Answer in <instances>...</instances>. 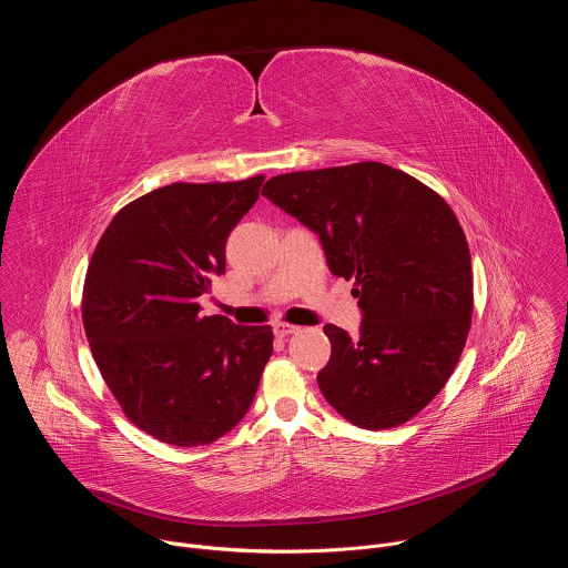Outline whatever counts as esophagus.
<instances>
[{
  "label": "esophagus",
  "instance_id": "1",
  "mask_svg": "<svg viewBox=\"0 0 568 568\" xmlns=\"http://www.w3.org/2000/svg\"><path fill=\"white\" fill-rule=\"evenodd\" d=\"M294 333H298V328L292 326V323H285V321L274 323V335H276V337H290V335H294Z\"/></svg>",
  "mask_w": 568,
  "mask_h": 568
}]
</instances>
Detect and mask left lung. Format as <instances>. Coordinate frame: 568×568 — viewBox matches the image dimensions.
Here are the masks:
<instances>
[{"instance_id": "8db88e82", "label": "left lung", "mask_w": 568, "mask_h": 568, "mask_svg": "<svg viewBox=\"0 0 568 568\" xmlns=\"http://www.w3.org/2000/svg\"><path fill=\"white\" fill-rule=\"evenodd\" d=\"M263 195L318 233L335 276L355 281L359 337L328 323L316 375L328 404L362 429L420 414L454 373L471 326V261L449 204L379 161L276 175Z\"/></svg>"}]
</instances>
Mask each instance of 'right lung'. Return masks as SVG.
Returning a JSON list of instances; mask_svg holds the SVG:
<instances>
[{
    "instance_id": "1",
    "label": "right lung",
    "mask_w": 568,
    "mask_h": 568,
    "mask_svg": "<svg viewBox=\"0 0 568 568\" xmlns=\"http://www.w3.org/2000/svg\"><path fill=\"white\" fill-rule=\"evenodd\" d=\"M263 180L154 189L114 215L92 254L83 326L94 362L128 420L161 443L197 447L231 432L272 357V326L202 316L197 303Z\"/></svg>"
}]
</instances>
